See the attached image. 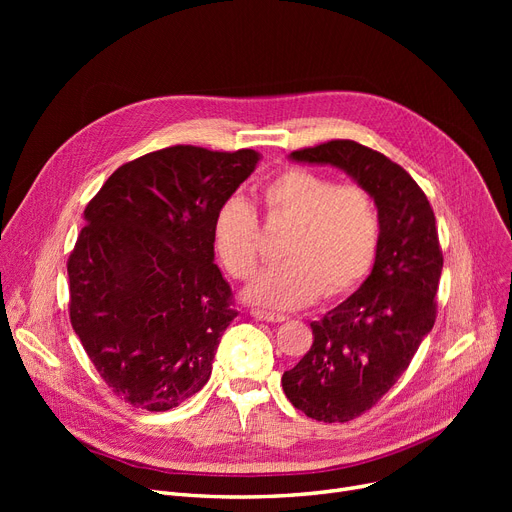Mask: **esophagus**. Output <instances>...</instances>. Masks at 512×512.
Wrapping results in <instances>:
<instances>
[{
  "mask_svg": "<svg viewBox=\"0 0 512 512\" xmlns=\"http://www.w3.org/2000/svg\"><path fill=\"white\" fill-rule=\"evenodd\" d=\"M251 315H253L255 319L274 321V324H280V321L286 319V315H282V313H272V311H263V309H251Z\"/></svg>",
  "mask_w": 512,
  "mask_h": 512,
  "instance_id": "esophagus-1",
  "label": "esophagus"
}]
</instances>
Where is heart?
<instances>
[{"label": "heart", "instance_id": "heart-1", "mask_svg": "<svg viewBox=\"0 0 512 512\" xmlns=\"http://www.w3.org/2000/svg\"><path fill=\"white\" fill-rule=\"evenodd\" d=\"M267 218L290 224L280 242L282 261L247 288L255 303L292 309L353 292L369 274L380 247V211L363 186L288 168L261 188ZM213 249L226 270L247 280L259 265V220L240 195L220 203L211 222Z\"/></svg>", "mask_w": 512, "mask_h": 512}]
</instances>
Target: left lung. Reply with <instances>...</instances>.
Masks as SVG:
<instances>
[{
    "mask_svg": "<svg viewBox=\"0 0 512 512\" xmlns=\"http://www.w3.org/2000/svg\"><path fill=\"white\" fill-rule=\"evenodd\" d=\"M290 157L344 170L380 211L371 274L355 294L313 321L307 355L282 375L294 409L324 423H344L369 411L398 382L434 328L444 263L436 215L405 168L355 141H328Z\"/></svg>",
    "mask_w": 512,
    "mask_h": 512,
    "instance_id": "8db88e82",
    "label": "left lung"
}]
</instances>
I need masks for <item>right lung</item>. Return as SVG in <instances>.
<instances>
[{
    "instance_id": "1",
    "label": "right lung",
    "mask_w": 512,
    "mask_h": 512,
    "mask_svg": "<svg viewBox=\"0 0 512 512\" xmlns=\"http://www.w3.org/2000/svg\"><path fill=\"white\" fill-rule=\"evenodd\" d=\"M257 161L253 149L166 147L120 166L85 209L68 257L70 321L134 409L170 411L209 380L238 315L213 263L211 222Z\"/></svg>"
}]
</instances>
